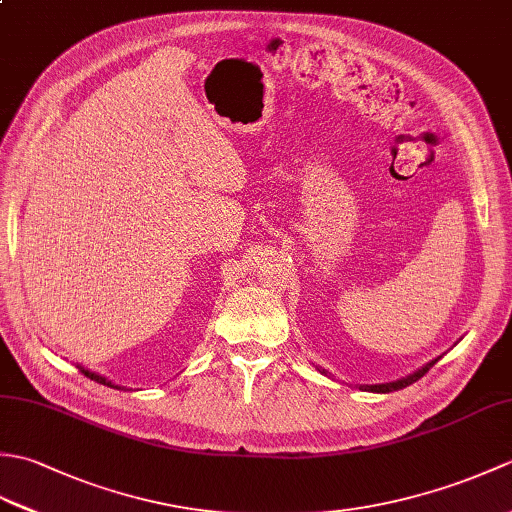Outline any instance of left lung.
Returning <instances> with one entry per match:
<instances>
[{
	"instance_id": "8db88e82",
	"label": "left lung",
	"mask_w": 512,
	"mask_h": 512,
	"mask_svg": "<svg viewBox=\"0 0 512 512\" xmlns=\"http://www.w3.org/2000/svg\"><path fill=\"white\" fill-rule=\"evenodd\" d=\"M438 363V358L436 361H431V363H427L424 365L422 369H418V372H413L411 376H407V378H402V380H396V383H385V385H361V389H365V391H378V394H389V391H398V389H402V387H407V385H411V383H416V380H420L424 374L429 372V369Z\"/></svg>"
}]
</instances>
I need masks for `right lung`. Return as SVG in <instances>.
<instances>
[{"instance_id":"obj_1","label":"right lung","mask_w":512,"mask_h":512,"mask_svg":"<svg viewBox=\"0 0 512 512\" xmlns=\"http://www.w3.org/2000/svg\"><path fill=\"white\" fill-rule=\"evenodd\" d=\"M81 369V374L83 376H88L90 380H96V383H101V385H107V387H114L112 383H110V380H107V378H103V376H99V374H94V372H90V369H83V367H79ZM118 389V387H116Z\"/></svg>"}]
</instances>
